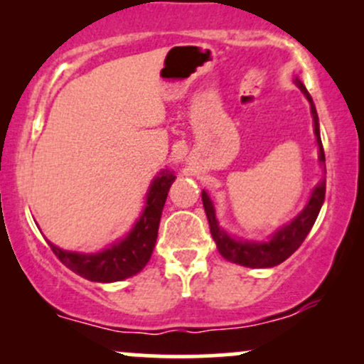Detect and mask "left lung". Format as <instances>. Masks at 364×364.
Segmentation results:
<instances>
[{"instance_id":"1","label":"left lung","mask_w":364,"mask_h":364,"mask_svg":"<svg viewBox=\"0 0 364 364\" xmlns=\"http://www.w3.org/2000/svg\"><path fill=\"white\" fill-rule=\"evenodd\" d=\"M296 85L299 87V90L303 92L304 97L308 99L311 107V116H313V128H315V136H316V145H318V159L321 164H325V154H323V145H321L320 139V127H318V114H316L315 104L310 92L306 90V87L303 85L301 80L296 78ZM325 200V179H321L318 185L315 186V190L311 191L310 200H308L306 207L303 208L301 214L291 220L289 224L282 225L281 229L274 232V236L269 241H263V243H257V241H240L235 240L219 228V223L215 219V208L212 200L208 198L207 191H202V202L203 208H205V214L208 219V225H210L212 237H214L217 250L223 255L225 260L232 263H240L243 267H252V269H267V267H275L279 263L291 257L296 250L301 246L304 237L308 236V232L311 231L313 224H315L316 217L321 208V203Z\"/></svg>"}]
</instances>
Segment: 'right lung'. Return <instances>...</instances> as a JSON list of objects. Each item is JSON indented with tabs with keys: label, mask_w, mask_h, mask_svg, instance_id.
Segmentation results:
<instances>
[{
	"label": "right lung",
	"mask_w": 364,
	"mask_h": 364,
	"mask_svg": "<svg viewBox=\"0 0 364 364\" xmlns=\"http://www.w3.org/2000/svg\"><path fill=\"white\" fill-rule=\"evenodd\" d=\"M174 179L176 176L169 169H164L156 176L150 185L140 219L127 237L119 240L118 243H112L109 248L99 253H78L66 252L48 241L53 253L72 272L92 282H116L139 274L152 257L162 208Z\"/></svg>",
	"instance_id": "obj_1"
}]
</instances>
